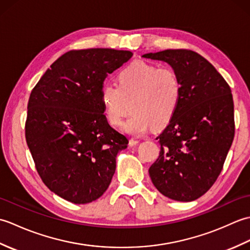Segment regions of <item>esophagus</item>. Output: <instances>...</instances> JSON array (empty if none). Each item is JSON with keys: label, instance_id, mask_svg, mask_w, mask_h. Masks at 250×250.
<instances>
[{"label": "esophagus", "instance_id": "34e87169", "mask_svg": "<svg viewBox=\"0 0 250 250\" xmlns=\"http://www.w3.org/2000/svg\"><path fill=\"white\" fill-rule=\"evenodd\" d=\"M139 143H140V141L134 140V139H131V140L129 141V146H130V147H134V146H136L137 144H139Z\"/></svg>", "mask_w": 250, "mask_h": 250}]
</instances>
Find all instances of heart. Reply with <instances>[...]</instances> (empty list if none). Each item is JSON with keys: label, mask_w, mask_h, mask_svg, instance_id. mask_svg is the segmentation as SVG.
Instances as JSON below:
<instances>
[{"label": "heart", "mask_w": 250, "mask_h": 250, "mask_svg": "<svg viewBox=\"0 0 250 250\" xmlns=\"http://www.w3.org/2000/svg\"><path fill=\"white\" fill-rule=\"evenodd\" d=\"M183 86L171 67H159L146 61H134L117 74V86L104 83L101 102L106 120L114 126L122 124L132 135H143L151 128L166 126L176 114L182 101Z\"/></svg>", "instance_id": "heart-1"}]
</instances>
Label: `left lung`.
Returning a JSON list of instances; mask_svg holds the SVG:
<instances>
[{
	"instance_id": "1",
	"label": "left lung",
	"mask_w": 250,
	"mask_h": 250,
	"mask_svg": "<svg viewBox=\"0 0 250 250\" xmlns=\"http://www.w3.org/2000/svg\"><path fill=\"white\" fill-rule=\"evenodd\" d=\"M143 58L167 62L183 86L176 114L157 137L160 155L149 167V176L167 198L194 201L218 178L234 139L231 89L216 68L194 51L167 49Z\"/></svg>"
}]
</instances>
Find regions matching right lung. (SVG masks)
I'll list each match as a JSON object with an SVG mask.
<instances>
[{
  "mask_svg": "<svg viewBox=\"0 0 250 250\" xmlns=\"http://www.w3.org/2000/svg\"><path fill=\"white\" fill-rule=\"evenodd\" d=\"M133 56L128 50H71L36 83L28 103L25 140L48 189L74 204L102 195L129 141L108 125L101 89Z\"/></svg>",
  "mask_w": 250,
  "mask_h": 250,
  "instance_id": "obj_1",
  "label": "right lung"
}]
</instances>
